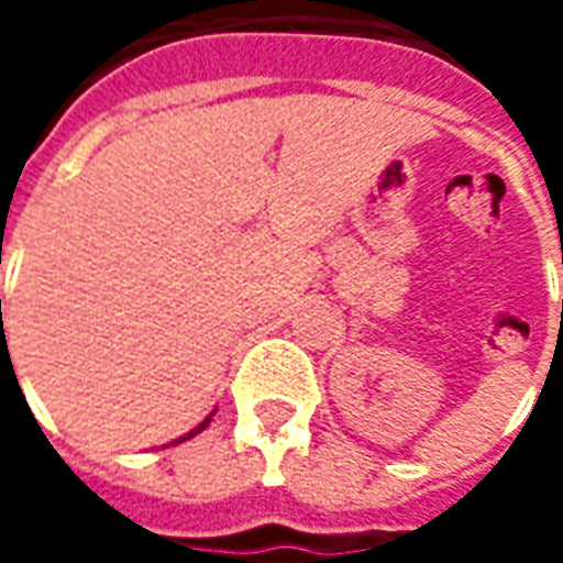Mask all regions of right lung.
Returning <instances> with one entry per match:
<instances>
[{"instance_id":"right-lung-1","label":"right lung","mask_w":563,"mask_h":563,"mask_svg":"<svg viewBox=\"0 0 563 563\" xmlns=\"http://www.w3.org/2000/svg\"><path fill=\"white\" fill-rule=\"evenodd\" d=\"M210 416H213V413H210ZM210 416H208V419H205V422H198V424H196V428H192V431H189V434H184V437H177V440H174V443H184V440H189V437H196V434H201V431H205V428H208V422H210ZM174 443H172V446H174Z\"/></svg>"}]
</instances>
